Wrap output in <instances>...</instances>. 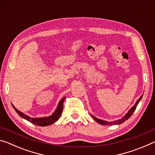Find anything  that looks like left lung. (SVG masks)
Returning a JSON list of instances; mask_svg holds the SVG:
<instances>
[{"mask_svg":"<svg viewBox=\"0 0 155 155\" xmlns=\"http://www.w3.org/2000/svg\"><path fill=\"white\" fill-rule=\"evenodd\" d=\"M142 96H143V95H141V96H140V98H139V99L137 100V102H136V103H135V105L133 106V107H132V108H131V109L129 110V111H128L127 114H126V115H124V116L122 117L121 119L117 120H115V121H114V122H107V121H104V120H102L98 119V118H97V117H94V115H91V117H93V118L94 119V120H96V121L97 122L99 123V124H102V125H109V126H110V125H114V124H122V123L125 122L126 120H127L128 118H129V117L131 116V115H132V114H133V112L135 111V109H136V107H137L138 103H140V101H141V98H142Z\"/></svg>","mask_w":155,"mask_h":155,"instance_id":"left-lung-1","label":"left lung"}]
</instances>
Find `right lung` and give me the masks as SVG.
<instances>
[{
	"label": "right lung",
	"instance_id": "1",
	"mask_svg": "<svg viewBox=\"0 0 155 155\" xmlns=\"http://www.w3.org/2000/svg\"><path fill=\"white\" fill-rule=\"evenodd\" d=\"M65 99V97L64 98H62L61 101H59L57 106V108L56 109L54 112L51 115H50L48 117H31L28 116L27 115H25L23 113L20 111L19 110L17 109L13 105L12 107H14L15 111L17 112V114L20 115V117H22V118L28 120V122H30L33 124H35L37 126H40V127H46V126H49L53 123L55 122L56 121L59 120V118L61 116V114L63 111V105H64V102Z\"/></svg>",
	"mask_w": 155,
	"mask_h": 155
}]
</instances>
